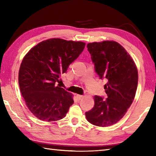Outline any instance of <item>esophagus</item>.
I'll return each instance as SVG.
<instances>
[{"mask_svg":"<svg viewBox=\"0 0 156 156\" xmlns=\"http://www.w3.org/2000/svg\"><path fill=\"white\" fill-rule=\"evenodd\" d=\"M76 98H77L78 100H80L81 98H83V95H80V94H77L76 95Z\"/></svg>","mask_w":156,"mask_h":156,"instance_id":"obj_1","label":"esophagus"}]
</instances>
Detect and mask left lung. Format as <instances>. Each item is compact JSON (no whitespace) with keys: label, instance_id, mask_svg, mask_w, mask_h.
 Segmentation results:
<instances>
[{"label":"left lung","instance_id":"1","mask_svg":"<svg viewBox=\"0 0 156 156\" xmlns=\"http://www.w3.org/2000/svg\"><path fill=\"white\" fill-rule=\"evenodd\" d=\"M94 63L95 72L100 79L106 78L104 86L107 98L94 96V107L85 113L87 120L98 126L118 122L131 106L138 87V69L125 48L115 41L87 44Z\"/></svg>","mask_w":156,"mask_h":156}]
</instances>
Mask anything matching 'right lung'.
<instances>
[{
	"mask_svg": "<svg viewBox=\"0 0 156 156\" xmlns=\"http://www.w3.org/2000/svg\"><path fill=\"white\" fill-rule=\"evenodd\" d=\"M83 42L50 38L31 48L18 73L21 94L30 112L39 120L62 119L73 103V96L56 85L84 49Z\"/></svg>",
	"mask_w": 156,
	"mask_h": 156,
	"instance_id": "add662e5",
	"label": "right lung"
}]
</instances>
